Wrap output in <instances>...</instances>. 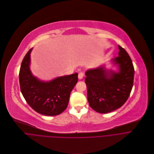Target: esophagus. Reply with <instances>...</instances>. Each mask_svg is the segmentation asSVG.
<instances>
[{"label": "esophagus", "mask_w": 154, "mask_h": 154, "mask_svg": "<svg viewBox=\"0 0 154 154\" xmlns=\"http://www.w3.org/2000/svg\"><path fill=\"white\" fill-rule=\"evenodd\" d=\"M83 75H84V73L82 72H80L79 74V75H78V78L79 80H81L83 79Z\"/></svg>", "instance_id": "1"}]
</instances>
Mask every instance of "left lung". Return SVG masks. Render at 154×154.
Masks as SVG:
<instances>
[{
  "mask_svg": "<svg viewBox=\"0 0 154 154\" xmlns=\"http://www.w3.org/2000/svg\"><path fill=\"white\" fill-rule=\"evenodd\" d=\"M119 56L111 60L117 71L107 69L105 65L88 69L85 81L88 100L94 111L106 114L120 108L131 92L134 68L129 54L119 45Z\"/></svg>",
  "mask_w": 154,
  "mask_h": 154,
  "instance_id": "1",
  "label": "left lung"
}]
</instances>
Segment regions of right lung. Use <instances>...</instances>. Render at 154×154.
Wrapping results in <instances>:
<instances>
[{
    "label": "right lung",
    "mask_w": 154,
    "mask_h": 154,
    "mask_svg": "<svg viewBox=\"0 0 154 154\" xmlns=\"http://www.w3.org/2000/svg\"><path fill=\"white\" fill-rule=\"evenodd\" d=\"M32 49L25 55L20 69L22 94L37 112L47 116L59 115L67 108L70 94L78 81V74L58 77L48 82L39 80L30 69Z\"/></svg>",
    "instance_id": "obj_1"
}]
</instances>
